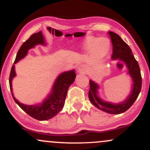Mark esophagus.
Returning <instances> with one entry per match:
<instances>
[{"label":"esophagus","mask_w":150,"mask_h":150,"mask_svg":"<svg viewBox=\"0 0 150 150\" xmlns=\"http://www.w3.org/2000/svg\"><path fill=\"white\" fill-rule=\"evenodd\" d=\"M77 71H78V73L80 74H85L87 73V70L85 65H80V66H78V68H77Z\"/></svg>","instance_id":"esophagus-1"}]
</instances>
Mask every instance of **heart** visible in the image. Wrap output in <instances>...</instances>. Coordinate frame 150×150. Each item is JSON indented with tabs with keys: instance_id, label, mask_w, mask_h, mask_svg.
Instances as JSON below:
<instances>
[{
	"instance_id": "b5f03b06",
	"label": "heart",
	"mask_w": 150,
	"mask_h": 150,
	"mask_svg": "<svg viewBox=\"0 0 150 150\" xmlns=\"http://www.w3.org/2000/svg\"><path fill=\"white\" fill-rule=\"evenodd\" d=\"M110 43L106 38H88L85 48L92 53L94 58L100 60L106 56L109 51Z\"/></svg>"
}]
</instances>
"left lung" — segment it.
<instances>
[{"mask_svg": "<svg viewBox=\"0 0 150 150\" xmlns=\"http://www.w3.org/2000/svg\"><path fill=\"white\" fill-rule=\"evenodd\" d=\"M113 44L112 59L123 62L128 70V74L132 80V90L129 96L124 101L119 104L104 101L98 96L99 85L94 81L89 80V99L91 103L96 107L111 114H119L126 111L133 104L141 90L142 77L140 67L136 61L132 51L128 44L118 34L112 32H108Z\"/></svg>", "mask_w": 150, "mask_h": 150, "instance_id": "obj_1", "label": "left lung"}]
</instances>
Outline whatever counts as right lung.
I'll list each match as a JSON object with an SVG mask.
<instances>
[{
    "label": "right lung",
    "mask_w": 150,
    "mask_h": 150,
    "mask_svg": "<svg viewBox=\"0 0 150 150\" xmlns=\"http://www.w3.org/2000/svg\"><path fill=\"white\" fill-rule=\"evenodd\" d=\"M38 44L46 45L45 40H44V37L43 36L42 31L31 35L30 37L25 42H24L21 47L20 48L18 53H17L14 65L12 66L11 71H10L9 84L12 96H13L14 101L18 104V106L32 118L39 120H46L53 118L61 111L64 106L68 89L75 81L76 74L75 73V70L64 72V73L60 74L53 84L51 94H49V95L41 104L26 105L22 104L17 100L13 96V89H12V80H13V77L16 75L15 70V64L27 56L29 50L34 48Z\"/></svg>",
    "instance_id": "obj_1"
}]
</instances>
